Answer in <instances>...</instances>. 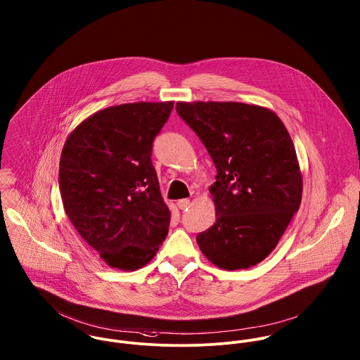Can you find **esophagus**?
I'll use <instances>...</instances> for the list:
<instances>
[{
  "mask_svg": "<svg viewBox=\"0 0 360 360\" xmlns=\"http://www.w3.org/2000/svg\"><path fill=\"white\" fill-rule=\"evenodd\" d=\"M178 207L181 209V210H186L189 206H191V200H188V199H181V200H178Z\"/></svg>",
  "mask_w": 360,
  "mask_h": 360,
  "instance_id": "obj_1",
  "label": "esophagus"
}]
</instances>
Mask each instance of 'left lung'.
I'll use <instances>...</instances> for the list:
<instances>
[{
	"label": "left lung",
	"mask_w": 360,
	"mask_h": 360,
	"mask_svg": "<svg viewBox=\"0 0 360 360\" xmlns=\"http://www.w3.org/2000/svg\"><path fill=\"white\" fill-rule=\"evenodd\" d=\"M217 168L210 186L216 222L196 236L203 255L225 270L249 269L277 246L302 200L292 139L270 110L243 103H176Z\"/></svg>",
	"instance_id": "left-lung-1"
}]
</instances>
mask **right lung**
<instances>
[{"label": "right lung", "mask_w": 360, "mask_h": 360, "mask_svg": "<svg viewBox=\"0 0 360 360\" xmlns=\"http://www.w3.org/2000/svg\"><path fill=\"white\" fill-rule=\"evenodd\" d=\"M172 108L174 101L108 107L76 127L63 148L58 184L65 213L114 269L143 267L167 238L171 216L151 151Z\"/></svg>", "instance_id": "1"}]
</instances>
